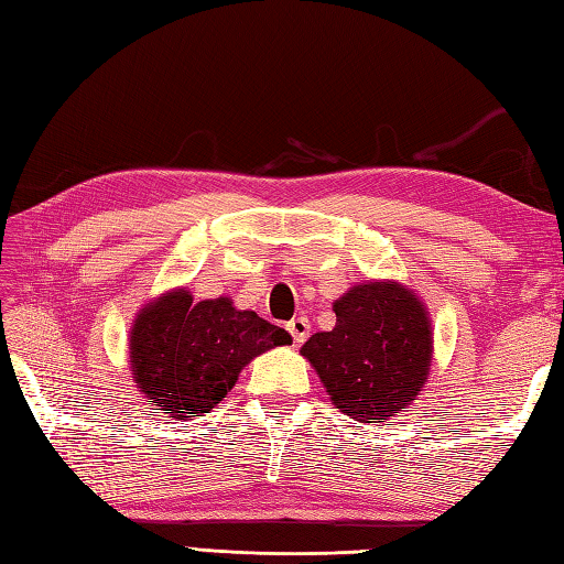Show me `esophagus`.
Instances as JSON below:
<instances>
[{
	"label": "esophagus",
	"instance_id": "1",
	"mask_svg": "<svg viewBox=\"0 0 564 564\" xmlns=\"http://www.w3.org/2000/svg\"><path fill=\"white\" fill-rule=\"evenodd\" d=\"M289 332L295 344H303L310 337V319L307 317H295L289 322Z\"/></svg>",
	"mask_w": 564,
	"mask_h": 564
}]
</instances>
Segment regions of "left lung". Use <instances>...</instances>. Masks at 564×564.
I'll use <instances>...</instances> for the list:
<instances>
[{"label":"left lung","instance_id":"obj_1","mask_svg":"<svg viewBox=\"0 0 564 564\" xmlns=\"http://www.w3.org/2000/svg\"><path fill=\"white\" fill-rule=\"evenodd\" d=\"M332 307L337 325L313 334L301 354L344 414L366 424L398 416L424 390L434 358L422 297L400 281H366Z\"/></svg>","mask_w":564,"mask_h":564}]
</instances>
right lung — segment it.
I'll return each instance as SVG.
<instances>
[{
  "label": "right lung",
  "mask_w": 564,
  "mask_h": 564,
  "mask_svg": "<svg viewBox=\"0 0 564 564\" xmlns=\"http://www.w3.org/2000/svg\"><path fill=\"white\" fill-rule=\"evenodd\" d=\"M291 334L237 310L232 297L194 303L186 289L140 307L130 327V378L164 414L203 416L220 404L251 358L291 344Z\"/></svg>",
  "instance_id": "1"
}]
</instances>
